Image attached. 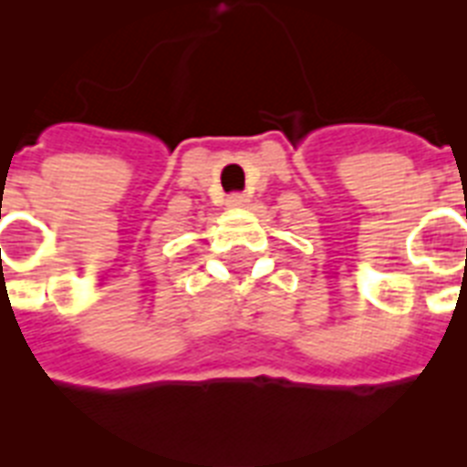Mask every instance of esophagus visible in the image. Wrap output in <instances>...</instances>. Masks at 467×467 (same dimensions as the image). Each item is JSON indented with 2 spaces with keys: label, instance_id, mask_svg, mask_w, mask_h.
Returning <instances> with one entry per match:
<instances>
[{
  "label": "esophagus",
  "instance_id": "1",
  "mask_svg": "<svg viewBox=\"0 0 467 467\" xmlns=\"http://www.w3.org/2000/svg\"><path fill=\"white\" fill-rule=\"evenodd\" d=\"M247 203V193H230V196H227V205H230V208H244Z\"/></svg>",
  "mask_w": 467,
  "mask_h": 467
}]
</instances>
